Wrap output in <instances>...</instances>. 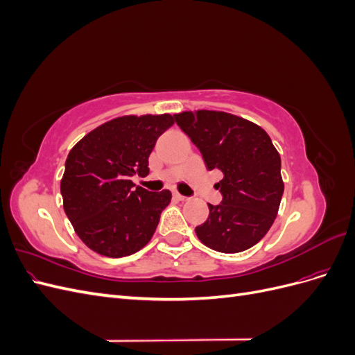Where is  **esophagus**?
Here are the masks:
<instances>
[{
	"label": "esophagus",
	"instance_id": "1",
	"mask_svg": "<svg viewBox=\"0 0 355 355\" xmlns=\"http://www.w3.org/2000/svg\"><path fill=\"white\" fill-rule=\"evenodd\" d=\"M173 197H175L176 200H179V201H187V200H188V197H185V196H180L179 192H173Z\"/></svg>",
	"mask_w": 355,
	"mask_h": 355
}]
</instances>
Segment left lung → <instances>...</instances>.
<instances>
[{
  "label": "left lung",
  "instance_id": "left-lung-1",
  "mask_svg": "<svg viewBox=\"0 0 355 355\" xmlns=\"http://www.w3.org/2000/svg\"><path fill=\"white\" fill-rule=\"evenodd\" d=\"M202 155L207 170L219 168L222 201L209 204L207 220L196 228L202 244L239 253L259 243L275 220L283 197L282 158L263 128L220 111L175 115Z\"/></svg>",
  "mask_w": 355,
  "mask_h": 355
}]
</instances>
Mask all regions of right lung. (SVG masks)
Masks as SVG:
<instances>
[{"label":"right lung","mask_w":355,"mask_h":355,"mask_svg":"<svg viewBox=\"0 0 355 355\" xmlns=\"http://www.w3.org/2000/svg\"><path fill=\"white\" fill-rule=\"evenodd\" d=\"M175 116H120L85 135L68 154L60 182L63 209L93 252L123 257L148 244L170 191L151 192L132 178L149 173L148 158Z\"/></svg>","instance_id":"1"}]
</instances>
